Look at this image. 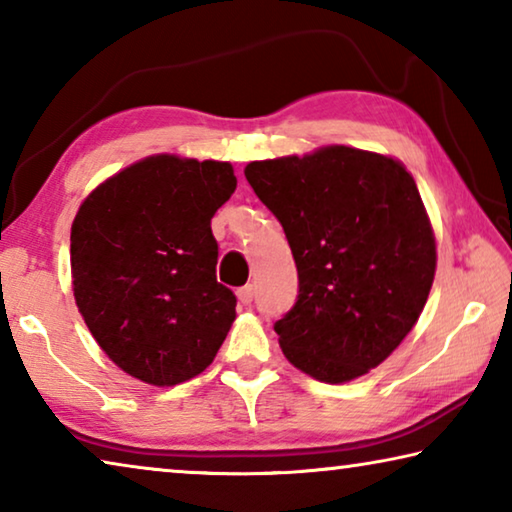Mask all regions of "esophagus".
Returning <instances> with one entry per match:
<instances>
[{"label": "esophagus", "mask_w": 512, "mask_h": 512, "mask_svg": "<svg viewBox=\"0 0 512 512\" xmlns=\"http://www.w3.org/2000/svg\"><path fill=\"white\" fill-rule=\"evenodd\" d=\"M237 298H239V302L241 305H250V302H253V298H255V289H253V284H246V287H241L239 291H237Z\"/></svg>", "instance_id": "1"}]
</instances>
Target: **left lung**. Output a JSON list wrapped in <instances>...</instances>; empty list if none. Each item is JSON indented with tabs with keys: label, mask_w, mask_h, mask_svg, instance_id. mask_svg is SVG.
<instances>
[{
	"label": "left lung",
	"mask_w": 512,
	"mask_h": 512,
	"mask_svg": "<svg viewBox=\"0 0 512 512\" xmlns=\"http://www.w3.org/2000/svg\"><path fill=\"white\" fill-rule=\"evenodd\" d=\"M282 223L300 291L275 323L293 366L325 384L391 357L429 298L436 235L418 185L391 155L332 144L246 164Z\"/></svg>",
	"instance_id": "8db88e82"
}]
</instances>
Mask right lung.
Here are the masks:
<instances>
[{
    "mask_svg": "<svg viewBox=\"0 0 512 512\" xmlns=\"http://www.w3.org/2000/svg\"><path fill=\"white\" fill-rule=\"evenodd\" d=\"M235 189L230 162L158 153L103 180L74 216L76 307L108 359L144 384L201 375L235 323L210 228Z\"/></svg>",
    "mask_w": 512,
    "mask_h": 512,
    "instance_id": "add662e5",
    "label": "right lung"
}]
</instances>
